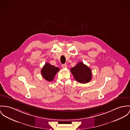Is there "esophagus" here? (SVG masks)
Masks as SVG:
<instances>
[{
    "instance_id": "1",
    "label": "esophagus",
    "mask_w": 130,
    "mask_h": 130,
    "mask_svg": "<svg viewBox=\"0 0 130 130\" xmlns=\"http://www.w3.org/2000/svg\"><path fill=\"white\" fill-rule=\"evenodd\" d=\"M62 67L63 68H66L67 67V64H64L62 65Z\"/></svg>"
}]
</instances>
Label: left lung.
I'll use <instances>...</instances> for the list:
<instances>
[{"mask_svg": "<svg viewBox=\"0 0 130 130\" xmlns=\"http://www.w3.org/2000/svg\"><path fill=\"white\" fill-rule=\"evenodd\" d=\"M71 72L75 79L81 84L87 83L92 78L91 70L82 62L78 63L74 67L71 68Z\"/></svg>", "mask_w": 130, "mask_h": 130, "instance_id": "obj_1", "label": "left lung"}]
</instances>
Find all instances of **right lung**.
<instances>
[{"mask_svg": "<svg viewBox=\"0 0 130 130\" xmlns=\"http://www.w3.org/2000/svg\"><path fill=\"white\" fill-rule=\"evenodd\" d=\"M59 71V68L46 63L41 70L42 77L48 82L52 81L56 73Z\"/></svg>", "mask_w": 130, "mask_h": 130, "instance_id": "1", "label": "right lung"}]
</instances>
